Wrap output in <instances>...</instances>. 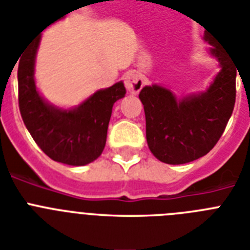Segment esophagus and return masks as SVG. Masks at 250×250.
Here are the masks:
<instances>
[{
	"label": "esophagus",
	"mask_w": 250,
	"mask_h": 250,
	"mask_svg": "<svg viewBox=\"0 0 250 250\" xmlns=\"http://www.w3.org/2000/svg\"><path fill=\"white\" fill-rule=\"evenodd\" d=\"M124 83H125L126 90L131 94H138L142 90V87L145 86V79L142 77V75L135 72H129L125 76Z\"/></svg>",
	"instance_id": "esophagus-1"
}]
</instances>
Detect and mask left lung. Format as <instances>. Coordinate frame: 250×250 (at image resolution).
<instances>
[{"label": "left lung", "instance_id": "1", "mask_svg": "<svg viewBox=\"0 0 250 250\" xmlns=\"http://www.w3.org/2000/svg\"><path fill=\"white\" fill-rule=\"evenodd\" d=\"M204 39L221 65L205 93L177 99L159 85L145 86L139 93L145 107L147 143L155 157L165 164L179 165L207 155L222 137L232 115L236 65L211 36L205 33Z\"/></svg>", "mask_w": 250, "mask_h": 250}]
</instances>
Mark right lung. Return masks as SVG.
<instances>
[{"mask_svg": "<svg viewBox=\"0 0 250 250\" xmlns=\"http://www.w3.org/2000/svg\"><path fill=\"white\" fill-rule=\"evenodd\" d=\"M40 40L41 35L29 43L18 67L21 119L37 146L50 159L73 167L86 165L103 152L112 107L116 101L125 97L126 90L123 83H117L98 90L76 108L61 109L49 104L40 95L35 83Z\"/></svg>", "mask_w": 250, "mask_h": 250, "instance_id": "right-lung-1", "label": "right lung"}]
</instances>
